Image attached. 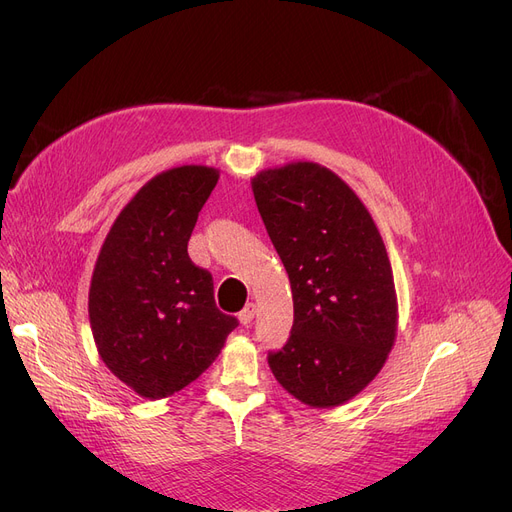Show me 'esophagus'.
I'll use <instances>...</instances> for the list:
<instances>
[{
	"label": "esophagus",
	"mask_w": 512,
	"mask_h": 512,
	"mask_svg": "<svg viewBox=\"0 0 512 512\" xmlns=\"http://www.w3.org/2000/svg\"><path fill=\"white\" fill-rule=\"evenodd\" d=\"M255 313H257L255 305H253V303H249L245 309H242V311L238 313L240 324H242V326H251V324H253V319H255Z\"/></svg>",
	"instance_id": "obj_1"
}]
</instances>
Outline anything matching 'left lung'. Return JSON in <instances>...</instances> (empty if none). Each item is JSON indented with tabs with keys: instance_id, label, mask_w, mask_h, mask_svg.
<instances>
[{
	"instance_id": "obj_1",
	"label": "left lung",
	"mask_w": 512,
	"mask_h": 512,
	"mask_svg": "<svg viewBox=\"0 0 512 512\" xmlns=\"http://www.w3.org/2000/svg\"><path fill=\"white\" fill-rule=\"evenodd\" d=\"M251 186L294 303L290 338L267 363L305 405L338 407L380 373L396 338L384 240L353 188L313 161L263 170Z\"/></svg>"
}]
</instances>
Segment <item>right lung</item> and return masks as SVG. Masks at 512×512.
I'll list each match as a JSON object with an SVG mask.
<instances>
[{
	"instance_id": "obj_1",
	"label": "right lung",
	"mask_w": 512,
	"mask_h": 512,
	"mask_svg": "<svg viewBox=\"0 0 512 512\" xmlns=\"http://www.w3.org/2000/svg\"><path fill=\"white\" fill-rule=\"evenodd\" d=\"M220 172L157 174L120 211L99 251L89 319L101 361L143 398L182 390L220 355L238 319L215 307L213 278L188 238Z\"/></svg>"
}]
</instances>
